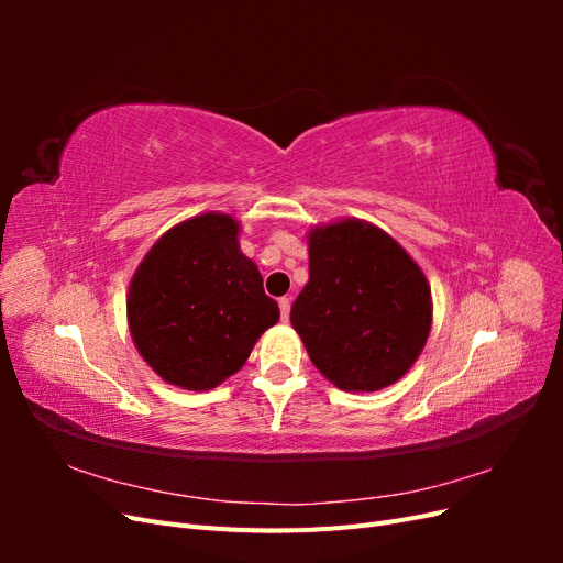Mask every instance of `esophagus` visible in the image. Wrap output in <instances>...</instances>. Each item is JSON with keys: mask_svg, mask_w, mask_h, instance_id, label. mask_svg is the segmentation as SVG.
<instances>
[{"mask_svg": "<svg viewBox=\"0 0 563 563\" xmlns=\"http://www.w3.org/2000/svg\"><path fill=\"white\" fill-rule=\"evenodd\" d=\"M279 310H282V321H288V317H291V300L279 298Z\"/></svg>", "mask_w": 563, "mask_h": 563, "instance_id": "34e87169", "label": "esophagus"}]
</instances>
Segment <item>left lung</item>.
Segmentation results:
<instances>
[{
    "label": "left lung",
    "instance_id": "8db88e82",
    "mask_svg": "<svg viewBox=\"0 0 563 563\" xmlns=\"http://www.w3.org/2000/svg\"><path fill=\"white\" fill-rule=\"evenodd\" d=\"M310 279L291 323L312 364L345 391L401 380L432 329V291L420 265L378 225L360 218L312 225Z\"/></svg>",
    "mask_w": 563,
    "mask_h": 563
}]
</instances>
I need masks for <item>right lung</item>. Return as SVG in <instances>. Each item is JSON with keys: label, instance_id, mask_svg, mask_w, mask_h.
<instances>
[{"label": "right lung", "instance_id": "obj_1", "mask_svg": "<svg viewBox=\"0 0 563 563\" xmlns=\"http://www.w3.org/2000/svg\"><path fill=\"white\" fill-rule=\"evenodd\" d=\"M240 220L207 211L166 230L135 267L126 319L135 350L168 383L207 391L240 371L279 321L240 249Z\"/></svg>", "mask_w": 563, "mask_h": 563}]
</instances>
